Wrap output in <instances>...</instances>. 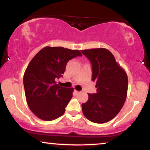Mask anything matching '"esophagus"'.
<instances>
[{"label": "esophagus", "instance_id": "34e87169", "mask_svg": "<svg viewBox=\"0 0 150 150\" xmlns=\"http://www.w3.org/2000/svg\"><path fill=\"white\" fill-rule=\"evenodd\" d=\"M75 93L77 94H79L80 93H81V92H79V91H77V90H75Z\"/></svg>", "mask_w": 150, "mask_h": 150}]
</instances>
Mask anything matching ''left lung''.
I'll return each instance as SVG.
<instances>
[{"instance_id":"left-lung-1","label":"left lung","mask_w":150,"mask_h":150,"mask_svg":"<svg viewBox=\"0 0 150 150\" xmlns=\"http://www.w3.org/2000/svg\"><path fill=\"white\" fill-rule=\"evenodd\" d=\"M92 64V80L96 81V93L88 94V100L81 105L85 117L102 124L116 116L125 103L128 90L126 73L113 55L105 48L81 50Z\"/></svg>"}]
</instances>
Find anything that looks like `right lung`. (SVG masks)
<instances>
[{
  "instance_id": "obj_1",
  "label": "right lung",
  "mask_w": 150,
  "mask_h": 150,
  "mask_svg": "<svg viewBox=\"0 0 150 150\" xmlns=\"http://www.w3.org/2000/svg\"><path fill=\"white\" fill-rule=\"evenodd\" d=\"M77 56H82L79 50L45 47L28 64L24 75L25 95L29 108L40 119L51 121L64 114L74 89L59 86L56 79L62 77L67 62Z\"/></svg>"
}]
</instances>
